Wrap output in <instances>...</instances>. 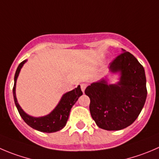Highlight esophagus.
<instances>
[{
	"instance_id": "34e87169",
	"label": "esophagus",
	"mask_w": 159,
	"mask_h": 159,
	"mask_svg": "<svg viewBox=\"0 0 159 159\" xmlns=\"http://www.w3.org/2000/svg\"><path fill=\"white\" fill-rule=\"evenodd\" d=\"M80 87H81V90H82V91L84 92V90H85L86 87H87V84H82L80 85Z\"/></svg>"
}]
</instances>
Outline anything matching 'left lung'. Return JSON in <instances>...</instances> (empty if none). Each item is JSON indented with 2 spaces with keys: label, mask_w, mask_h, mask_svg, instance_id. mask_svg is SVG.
<instances>
[{
  "label": "left lung",
  "mask_w": 159,
  "mask_h": 159,
  "mask_svg": "<svg viewBox=\"0 0 159 159\" xmlns=\"http://www.w3.org/2000/svg\"><path fill=\"white\" fill-rule=\"evenodd\" d=\"M111 72L120 73L116 84L105 79L86 88L90 98V111L97 126L106 130H120L130 126L140 115L147 98L144 69L128 51L122 53L109 64Z\"/></svg>",
  "instance_id": "left-lung-1"
}]
</instances>
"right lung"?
<instances>
[{
	"label": "right lung",
	"mask_w": 159,
	"mask_h": 159,
	"mask_svg": "<svg viewBox=\"0 0 159 159\" xmlns=\"http://www.w3.org/2000/svg\"><path fill=\"white\" fill-rule=\"evenodd\" d=\"M27 60L22 61L18 66L16 69V74H15V83L14 87H13V97H14L15 104L16 105L19 115L22 118L25 123L32 127L33 129H37L43 133H54L57 132L58 130H61L62 128L65 127L68 119H69V114H70V110L72 107L75 105L78 98L83 94V92L81 90L80 86L79 85L76 88L71 91L67 92L62 96V98L60 100L59 103L55 107L54 110L51 111L50 114L47 115L42 117H33L29 115H27L20 105H19L17 101L16 94V81L19 76V74L20 72L21 69L26 62Z\"/></svg>",
	"instance_id": "right-lung-1"
}]
</instances>
